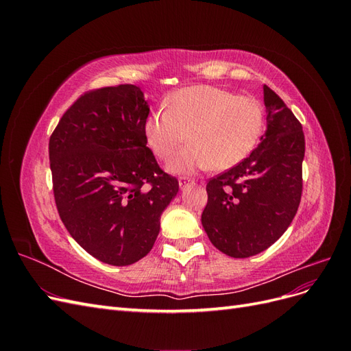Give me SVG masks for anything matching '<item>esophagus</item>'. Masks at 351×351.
<instances>
[{
    "instance_id": "esophagus-1",
    "label": "esophagus",
    "mask_w": 351,
    "mask_h": 351,
    "mask_svg": "<svg viewBox=\"0 0 351 351\" xmlns=\"http://www.w3.org/2000/svg\"><path fill=\"white\" fill-rule=\"evenodd\" d=\"M190 184H193V180L186 178V177H180V178H178V186H180V189H184V187H187V186H190Z\"/></svg>"
}]
</instances>
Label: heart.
I'll list each match as a JSON object with an SVG mask.
<instances>
[{
	"label": "heart",
	"mask_w": 351,
	"mask_h": 351,
	"mask_svg": "<svg viewBox=\"0 0 351 351\" xmlns=\"http://www.w3.org/2000/svg\"><path fill=\"white\" fill-rule=\"evenodd\" d=\"M167 108L146 117L143 132L152 152L171 159L189 134L192 143L168 165L176 174H189L214 165L228 169L246 159L263 130V108L250 95L196 84L173 92Z\"/></svg>",
	"instance_id": "b5f03b06"
}]
</instances>
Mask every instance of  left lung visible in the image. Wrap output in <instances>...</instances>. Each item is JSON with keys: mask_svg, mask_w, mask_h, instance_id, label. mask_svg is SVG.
Instances as JSON below:
<instances>
[{"mask_svg": "<svg viewBox=\"0 0 351 351\" xmlns=\"http://www.w3.org/2000/svg\"><path fill=\"white\" fill-rule=\"evenodd\" d=\"M267 130L240 164L210 178L202 226L231 258L267 250L290 227L300 205L304 134L284 101L263 84Z\"/></svg>", "mask_w": 351, "mask_h": 351, "instance_id": "obj_1", "label": "left lung"}]
</instances>
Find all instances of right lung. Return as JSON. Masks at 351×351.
I'll list each match as a JSON object with an SVG mask.
<instances>
[{
    "instance_id": "obj_1",
    "label": "right lung",
    "mask_w": 351,
    "mask_h": 351,
    "mask_svg": "<svg viewBox=\"0 0 351 351\" xmlns=\"http://www.w3.org/2000/svg\"><path fill=\"white\" fill-rule=\"evenodd\" d=\"M147 115L139 86L101 88L82 95L49 137L60 218L84 250L114 267L151 252L178 192L146 146Z\"/></svg>"
}]
</instances>
